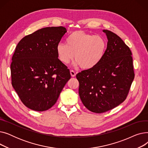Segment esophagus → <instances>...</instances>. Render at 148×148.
<instances>
[{"label": "esophagus", "mask_w": 148, "mask_h": 148, "mask_svg": "<svg viewBox=\"0 0 148 148\" xmlns=\"http://www.w3.org/2000/svg\"><path fill=\"white\" fill-rule=\"evenodd\" d=\"M70 74H71V75L72 76V77H75V75H76V74H75V73L73 71V70H71V71H70Z\"/></svg>", "instance_id": "esophagus-1"}]
</instances>
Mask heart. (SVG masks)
<instances>
[{
    "mask_svg": "<svg viewBox=\"0 0 148 148\" xmlns=\"http://www.w3.org/2000/svg\"><path fill=\"white\" fill-rule=\"evenodd\" d=\"M107 47V42L104 37L76 30L67 37L66 43L58 44L56 51L62 63L68 64L75 58L74 66H80L84 69H91L102 60Z\"/></svg>",
    "mask_w": 148,
    "mask_h": 148,
    "instance_id": "1",
    "label": "heart"
}]
</instances>
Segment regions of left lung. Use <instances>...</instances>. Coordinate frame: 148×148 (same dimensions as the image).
<instances>
[{"label":"left lung","mask_w":148,"mask_h":148,"mask_svg":"<svg viewBox=\"0 0 148 148\" xmlns=\"http://www.w3.org/2000/svg\"><path fill=\"white\" fill-rule=\"evenodd\" d=\"M103 31L108 40L103 59L95 68L76 75L83 105L96 113L107 112L123 103L134 78L130 48L114 33Z\"/></svg>","instance_id":"8db88e82"}]
</instances>
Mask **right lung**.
<instances>
[{"instance_id": "add662e5", "label": "right lung", "mask_w": 148, "mask_h": 148, "mask_svg": "<svg viewBox=\"0 0 148 148\" xmlns=\"http://www.w3.org/2000/svg\"><path fill=\"white\" fill-rule=\"evenodd\" d=\"M65 27H47L25 36L12 58V85L21 102L31 110H47L57 101L71 79L69 69L58 59L56 46Z\"/></svg>"}]
</instances>
